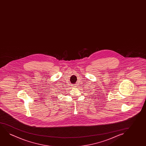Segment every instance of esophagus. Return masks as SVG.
Wrapping results in <instances>:
<instances>
[{
  "label": "esophagus",
  "instance_id": "esophagus-1",
  "mask_svg": "<svg viewBox=\"0 0 146 146\" xmlns=\"http://www.w3.org/2000/svg\"><path fill=\"white\" fill-rule=\"evenodd\" d=\"M73 85V87H74V88H76V87L78 86V84L76 83V84H73V85Z\"/></svg>",
  "mask_w": 146,
  "mask_h": 146
}]
</instances>
